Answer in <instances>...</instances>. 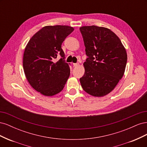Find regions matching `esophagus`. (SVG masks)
<instances>
[{"instance_id":"34e87169","label":"esophagus","mask_w":147,"mask_h":147,"mask_svg":"<svg viewBox=\"0 0 147 147\" xmlns=\"http://www.w3.org/2000/svg\"><path fill=\"white\" fill-rule=\"evenodd\" d=\"M73 65H74V67H76L79 65V64L78 63H74Z\"/></svg>"}]
</instances>
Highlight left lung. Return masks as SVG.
<instances>
[{"mask_svg":"<svg viewBox=\"0 0 147 147\" xmlns=\"http://www.w3.org/2000/svg\"><path fill=\"white\" fill-rule=\"evenodd\" d=\"M88 56L80 78L83 90L95 97L112 91L123 77L127 63L126 49L109 29L96 26L80 28Z\"/></svg>","mask_w":147,"mask_h":147,"instance_id":"8db88e82","label":"left lung"}]
</instances>
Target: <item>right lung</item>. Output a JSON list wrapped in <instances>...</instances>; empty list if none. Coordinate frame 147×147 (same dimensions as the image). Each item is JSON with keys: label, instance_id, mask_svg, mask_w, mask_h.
<instances>
[{"label": "right lung", "instance_id": "obj_1", "mask_svg": "<svg viewBox=\"0 0 147 147\" xmlns=\"http://www.w3.org/2000/svg\"><path fill=\"white\" fill-rule=\"evenodd\" d=\"M74 29L68 26H47L30 39L24 52L23 68L28 82L46 96L60 92L70 75L68 63L61 48L65 38ZM60 54L61 58L55 62Z\"/></svg>", "mask_w": 147, "mask_h": 147}]
</instances>
